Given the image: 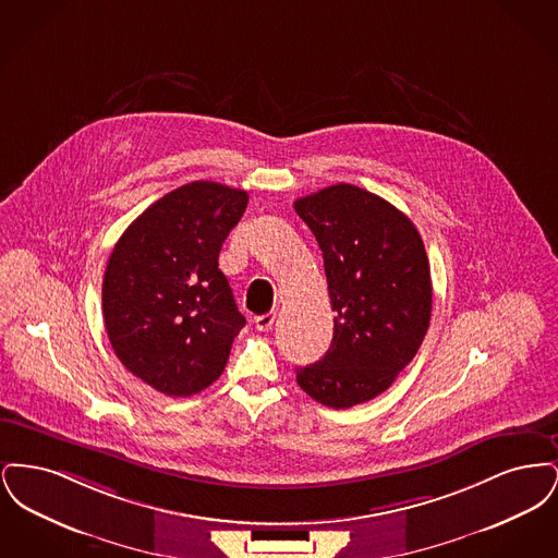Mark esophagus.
I'll return each mask as SVG.
<instances>
[{"instance_id": "34e87169", "label": "esophagus", "mask_w": 558, "mask_h": 558, "mask_svg": "<svg viewBox=\"0 0 558 558\" xmlns=\"http://www.w3.org/2000/svg\"><path fill=\"white\" fill-rule=\"evenodd\" d=\"M274 319H276V314L267 312V314H262V316L255 318V326H257V330L264 332V330H269L274 326Z\"/></svg>"}]
</instances>
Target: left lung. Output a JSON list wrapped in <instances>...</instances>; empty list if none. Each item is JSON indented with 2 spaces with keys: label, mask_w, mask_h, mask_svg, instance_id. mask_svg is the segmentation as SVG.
Instances as JSON below:
<instances>
[{
  "label": "left lung",
  "mask_w": 558,
  "mask_h": 558,
  "mask_svg": "<svg viewBox=\"0 0 558 558\" xmlns=\"http://www.w3.org/2000/svg\"><path fill=\"white\" fill-rule=\"evenodd\" d=\"M318 240L335 335L324 357L296 368L299 387L347 410L387 391L425 339L430 267L408 215L368 190L337 184L294 201Z\"/></svg>",
  "instance_id": "1"
}]
</instances>
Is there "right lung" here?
<instances>
[{"instance_id":"right-lung-1","label":"right lung","mask_w":558,"mask_h":558,"mask_svg":"<svg viewBox=\"0 0 558 558\" xmlns=\"http://www.w3.org/2000/svg\"><path fill=\"white\" fill-rule=\"evenodd\" d=\"M248 194L192 182L165 194L114 244L102 282L108 341L121 364L169 398L201 393L246 324L217 267Z\"/></svg>"}]
</instances>
